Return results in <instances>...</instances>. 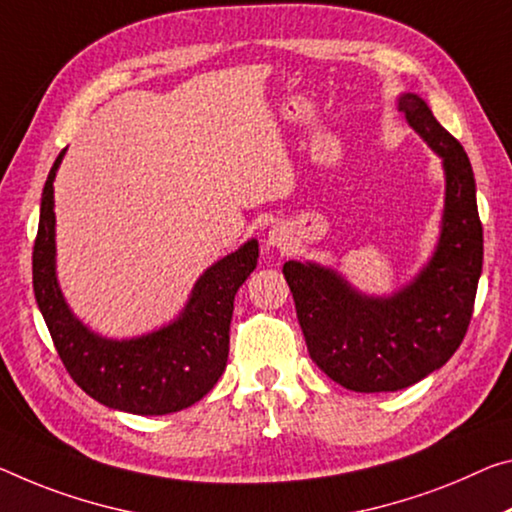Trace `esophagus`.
Masks as SVG:
<instances>
[{
	"instance_id": "obj_1",
	"label": "esophagus",
	"mask_w": 512,
	"mask_h": 512,
	"mask_svg": "<svg viewBox=\"0 0 512 512\" xmlns=\"http://www.w3.org/2000/svg\"><path fill=\"white\" fill-rule=\"evenodd\" d=\"M266 243H269V246H273V248H285V246H289V232L285 230V227L275 225L273 230H269Z\"/></svg>"
}]
</instances>
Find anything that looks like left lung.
<instances>
[{
    "instance_id": "obj_1",
    "label": "left lung",
    "mask_w": 512,
    "mask_h": 512,
    "mask_svg": "<svg viewBox=\"0 0 512 512\" xmlns=\"http://www.w3.org/2000/svg\"><path fill=\"white\" fill-rule=\"evenodd\" d=\"M399 111L444 164L442 234L431 262L383 298L360 294L319 264L291 259L282 266L310 358L335 383L367 394L410 387L449 362L465 339L483 269V225L467 152L419 95H401Z\"/></svg>"
}]
</instances>
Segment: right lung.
Instances as JSON below:
<instances>
[{"label": "right lung", "instance_id": "obj_1", "mask_svg": "<svg viewBox=\"0 0 512 512\" xmlns=\"http://www.w3.org/2000/svg\"><path fill=\"white\" fill-rule=\"evenodd\" d=\"M47 175L34 243V294L56 353L72 380L102 405L132 415H170L200 401L223 376L234 296L255 271L259 246L243 243L200 275L184 312L136 339H107L81 323L56 282L54 177Z\"/></svg>", "mask_w": 512, "mask_h": 512}]
</instances>
